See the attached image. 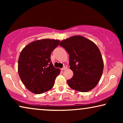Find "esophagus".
Returning <instances> with one entry per match:
<instances>
[{"instance_id":"1","label":"esophagus","mask_w":123,"mask_h":123,"mask_svg":"<svg viewBox=\"0 0 123 123\" xmlns=\"http://www.w3.org/2000/svg\"><path fill=\"white\" fill-rule=\"evenodd\" d=\"M67 68V65H64V67H63V68H62L61 69V70H64L66 69Z\"/></svg>"}]
</instances>
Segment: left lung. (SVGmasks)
Masks as SVG:
<instances>
[{
	"instance_id": "obj_1",
	"label": "left lung",
	"mask_w": 123,
	"mask_h": 123,
	"mask_svg": "<svg viewBox=\"0 0 123 123\" xmlns=\"http://www.w3.org/2000/svg\"><path fill=\"white\" fill-rule=\"evenodd\" d=\"M60 46L69 55L70 69L73 76L67 80L77 91H90L98 83L104 69L100 50L95 43L81 36H73L60 42Z\"/></svg>"
}]
</instances>
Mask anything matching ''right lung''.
I'll use <instances>...</instances> for the list:
<instances>
[{"label":"right lung","instance_id":"obj_1","mask_svg":"<svg viewBox=\"0 0 123 123\" xmlns=\"http://www.w3.org/2000/svg\"><path fill=\"white\" fill-rule=\"evenodd\" d=\"M60 41L46 38L31 43L22 50L18 59V70L25 87L35 94H41L51 89L60 74L50 59L51 52Z\"/></svg>","mask_w":123,"mask_h":123}]
</instances>
